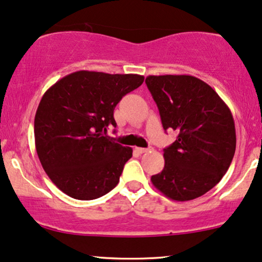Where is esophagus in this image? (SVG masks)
Returning <instances> with one entry per match:
<instances>
[{"instance_id": "obj_1", "label": "esophagus", "mask_w": 262, "mask_h": 262, "mask_svg": "<svg viewBox=\"0 0 262 262\" xmlns=\"http://www.w3.org/2000/svg\"><path fill=\"white\" fill-rule=\"evenodd\" d=\"M152 147H147V148H144V147H135V151L138 152V154H146V152L151 151Z\"/></svg>"}]
</instances>
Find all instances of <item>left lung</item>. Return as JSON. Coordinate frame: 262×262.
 I'll use <instances>...</instances> for the list:
<instances>
[{"label": "left lung", "instance_id": "obj_1", "mask_svg": "<svg viewBox=\"0 0 262 262\" xmlns=\"http://www.w3.org/2000/svg\"><path fill=\"white\" fill-rule=\"evenodd\" d=\"M163 128L179 135L164 148V168L151 183L173 201H192L223 179L236 151L231 110L216 92L190 75L147 76Z\"/></svg>", "mask_w": 262, "mask_h": 262}]
</instances>
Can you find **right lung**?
I'll use <instances>...</instances> for the list:
<instances>
[{
    "instance_id": "add662e5",
    "label": "right lung",
    "mask_w": 262,
    "mask_h": 262,
    "mask_svg": "<svg viewBox=\"0 0 262 262\" xmlns=\"http://www.w3.org/2000/svg\"><path fill=\"white\" fill-rule=\"evenodd\" d=\"M144 76L76 71L43 94L35 116V145L43 169L75 200L99 198L120 181L132 147L107 137L114 110Z\"/></svg>"
}]
</instances>
